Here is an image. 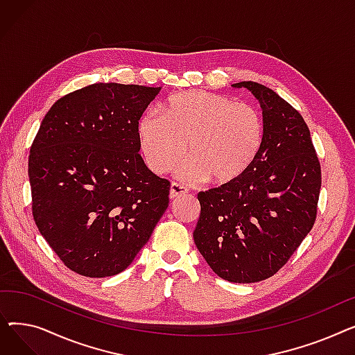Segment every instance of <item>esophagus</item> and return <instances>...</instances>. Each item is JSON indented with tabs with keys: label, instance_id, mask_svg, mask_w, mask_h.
Here are the masks:
<instances>
[{
	"label": "esophagus",
	"instance_id": "obj_1",
	"mask_svg": "<svg viewBox=\"0 0 355 355\" xmlns=\"http://www.w3.org/2000/svg\"><path fill=\"white\" fill-rule=\"evenodd\" d=\"M185 193H189V189L185 187V185L182 184H178V182H171V187H170V198H177Z\"/></svg>",
	"mask_w": 355,
	"mask_h": 355
}]
</instances>
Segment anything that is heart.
I'll use <instances>...</instances> for the list:
<instances>
[{
  "label": "heart",
  "mask_w": 355,
  "mask_h": 355,
  "mask_svg": "<svg viewBox=\"0 0 355 355\" xmlns=\"http://www.w3.org/2000/svg\"><path fill=\"white\" fill-rule=\"evenodd\" d=\"M162 114L146 112L138 123V139L148 166L168 173L187 153L180 177L185 181L225 185L243 177L254 164L265 139L260 112L220 93L180 92L162 103Z\"/></svg>",
  "instance_id": "heart-1"
}]
</instances>
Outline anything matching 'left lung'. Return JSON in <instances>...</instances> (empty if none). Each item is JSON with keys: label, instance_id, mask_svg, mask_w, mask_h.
I'll list each match as a JSON object with an SVG mask.
<instances>
[{"label": "left lung", "instance_id": "left-lung-1", "mask_svg": "<svg viewBox=\"0 0 355 355\" xmlns=\"http://www.w3.org/2000/svg\"><path fill=\"white\" fill-rule=\"evenodd\" d=\"M259 101L265 139L237 181L198 193L194 243L213 272L234 284L265 281L311 232L321 191V165L300 112L272 89L240 82Z\"/></svg>", "mask_w": 355, "mask_h": 355}]
</instances>
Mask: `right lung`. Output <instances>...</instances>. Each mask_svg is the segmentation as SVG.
<instances>
[{"mask_svg":"<svg viewBox=\"0 0 355 355\" xmlns=\"http://www.w3.org/2000/svg\"><path fill=\"white\" fill-rule=\"evenodd\" d=\"M161 87L93 83L60 98L30 149L33 217L73 272L114 276L168 207L170 181L145 165L138 121Z\"/></svg>","mask_w":355,"mask_h":355,"instance_id":"right-lung-1","label":"right lung"}]
</instances>
